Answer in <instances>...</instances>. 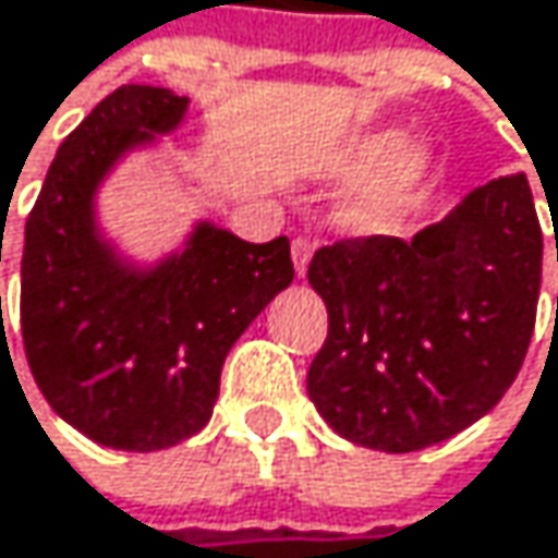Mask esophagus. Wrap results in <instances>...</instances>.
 <instances>
[{
    "mask_svg": "<svg viewBox=\"0 0 558 558\" xmlns=\"http://www.w3.org/2000/svg\"><path fill=\"white\" fill-rule=\"evenodd\" d=\"M291 257H294V270H298V277H304V274H307V267H311V257H314V241H311V238H294V244H291Z\"/></svg>",
    "mask_w": 558,
    "mask_h": 558,
    "instance_id": "esophagus-1",
    "label": "esophagus"
}]
</instances>
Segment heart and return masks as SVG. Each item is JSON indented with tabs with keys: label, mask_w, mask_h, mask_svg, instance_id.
Returning a JSON list of instances; mask_svg holds the SVG:
<instances>
[{
	"label": "heart",
	"mask_w": 558,
	"mask_h": 558,
	"mask_svg": "<svg viewBox=\"0 0 558 558\" xmlns=\"http://www.w3.org/2000/svg\"><path fill=\"white\" fill-rule=\"evenodd\" d=\"M324 166L333 175H366L343 202L340 221L356 234H376L409 211L435 166V146L425 136H405L399 126H383L350 136Z\"/></svg>",
	"instance_id": "1"
}]
</instances>
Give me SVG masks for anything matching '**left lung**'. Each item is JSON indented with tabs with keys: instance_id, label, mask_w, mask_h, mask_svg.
Listing matches in <instances>:
<instances>
[{
	"instance_id": "8db88e82",
	"label": "left lung",
	"mask_w": 558,
	"mask_h": 558,
	"mask_svg": "<svg viewBox=\"0 0 558 558\" xmlns=\"http://www.w3.org/2000/svg\"><path fill=\"white\" fill-rule=\"evenodd\" d=\"M543 231L523 172L468 192L415 238L320 247L307 281L330 330L307 373L327 425L409 454L484 418L513 386L536 324Z\"/></svg>"
}]
</instances>
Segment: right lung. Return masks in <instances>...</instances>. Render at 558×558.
Returning <instances> with one entry per match:
<instances>
[{"label":"right lung","mask_w":558,"mask_h":558,"mask_svg":"<svg viewBox=\"0 0 558 558\" xmlns=\"http://www.w3.org/2000/svg\"><path fill=\"white\" fill-rule=\"evenodd\" d=\"M189 97L123 84L61 143L25 221L22 340L48 405L117 451H162L211 418L228 350L294 281L291 241L251 244L195 221L185 244L133 264L104 238L97 189L156 146Z\"/></svg>","instance_id":"add662e5"}]
</instances>
